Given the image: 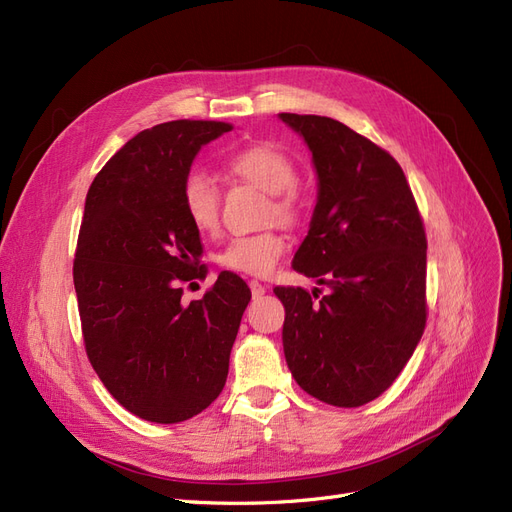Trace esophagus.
Listing matches in <instances>:
<instances>
[{
    "mask_svg": "<svg viewBox=\"0 0 512 512\" xmlns=\"http://www.w3.org/2000/svg\"><path fill=\"white\" fill-rule=\"evenodd\" d=\"M250 288H252V294H254V297H260V294H265V292H267V286H262L258 280H252V282H250Z\"/></svg>",
    "mask_w": 512,
    "mask_h": 512,
    "instance_id": "esophagus-1",
    "label": "esophagus"
}]
</instances>
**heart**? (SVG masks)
Returning a JSON list of instances; mask_svg holds the SVG:
<instances>
[{"label":"heart","instance_id":"1","mask_svg":"<svg viewBox=\"0 0 512 512\" xmlns=\"http://www.w3.org/2000/svg\"><path fill=\"white\" fill-rule=\"evenodd\" d=\"M226 170L269 194L267 220L297 224L305 213V196L297 185V164L282 147L273 143L247 145L226 160ZM181 203L190 224L200 232L220 226V188L203 170H190L181 185ZM288 250V241L277 228L230 239L220 252V265L245 273L269 275Z\"/></svg>","mask_w":512,"mask_h":512}]
</instances>
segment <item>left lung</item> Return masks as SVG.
<instances>
[{
  "mask_svg": "<svg viewBox=\"0 0 512 512\" xmlns=\"http://www.w3.org/2000/svg\"><path fill=\"white\" fill-rule=\"evenodd\" d=\"M312 151L318 203L292 267L318 288L277 286L288 369L337 408L380 397L406 367L427 322V237L404 170L342 121L280 113Z\"/></svg>",
  "mask_w": 512,
  "mask_h": 512,
  "instance_id": "obj_1",
  "label": "left lung"
}]
</instances>
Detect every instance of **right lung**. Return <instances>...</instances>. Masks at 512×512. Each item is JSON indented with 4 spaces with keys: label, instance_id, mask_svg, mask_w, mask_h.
Listing matches in <instances>:
<instances>
[{
    "label": "right lung",
    "instance_id": "1",
    "mask_svg": "<svg viewBox=\"0 0 512 512\" xmlns=\"http://www.w3.org/2000/svg\"><path fill=\"white\" fill-rule=\"evenodd\" d=\"M230 130L179 119L138 132L87 192L72 271L85 352L108 393L151 423L188 421L218 399L252 299L230 271L203 299H181L207 275L181 185L200 147Z\"/></svg>",
    "mask_w": 512,
    "mask_h": 512
}]
</instances>
